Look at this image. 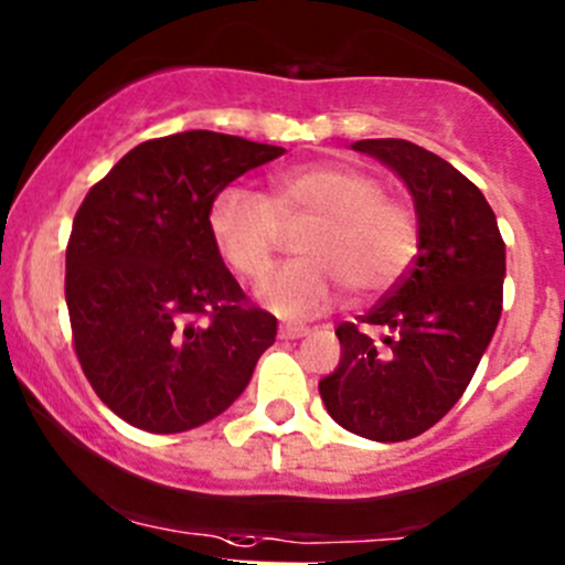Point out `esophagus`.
Returning a JSON list of instances; mask_svg holds the SVG:
<instances>
[{"label":"esophagus","instance_id":"34e87169","mask_svg":"<svg viewBox=\"0 0 565 565\" xmlns=\"http://www.w3.org/2000/svg\"><path fill=\"white\" fill-rule=\"evenodd\" d=\"M306 332H308L306 327H300V324H281V327H278V338H281V340H297V338H302Z\"/></svg>","mask_w":565,"mask_h":565}]
</instances>
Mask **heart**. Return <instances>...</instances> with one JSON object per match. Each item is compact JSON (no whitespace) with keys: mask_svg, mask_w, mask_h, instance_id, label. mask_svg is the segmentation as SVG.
Segmentation results:
<instances>
[{"mask_svg":"<svg viewBox=\"0 0 565 565\" xmlns=\"http://www.w3.org/2000/svg\"><path fill=\"white\" fill-rule=\"evenodd\" d=\"M306 222L295 244L300 259L273 270L257 287L259 302L284 319L327 311L345 287L359 300L388 292L411 270L420 246L411 203L386 195L375 173L351 163L278 171L268 198L225 188L206 214L216 252L241 278L263 276L281 231Z\"/></svg>","mask_w":565,"mask_h":565,"instance_id":"heart-1","label":"heart"}]
</instances>
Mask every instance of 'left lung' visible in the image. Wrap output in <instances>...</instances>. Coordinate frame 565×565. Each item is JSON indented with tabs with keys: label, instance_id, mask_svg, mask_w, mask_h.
<instances>
[{
	"label": "left lung",
	"instance_id": "left-lung-1",
	"mask_svg": "<svg viewBox=\"0 0 565 565\" xmlns=\"http://www.w3.org/2000/svg\"><path fill=\"white\" fill-rule=\"evenodd\" d=\"M351 147L407 184L420 246L392 292L359 324L343 321L334 330L340 364L321 377L319 394L343 429L402 443L431 429L467 392L501 316L504 241L486 195L439 154L405 139Z\"/></svg>",
	"mask_w": 565,
	"mask_h": 565
}]
</instances>
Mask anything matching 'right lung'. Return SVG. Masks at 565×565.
I'll use <instances>...</instances> for the list:
<instances>
[{"label": "right lung", "mask_w": 565, "mask_h": 565, "mask_svg": "<svg viewBox=\"0 0 565 565\" xmlns=\"http://www.w3.org/2000/svg\"><path fill=\"white\" fill-rule=\"evenodd\" d=\"M284 147L184 131L141 141L85 195L66 246L74 353L93 392L152 434L195 429L276 340L209 235V203Z\"/></svg>", "instance_id": "obj_1"}]
</instances>
